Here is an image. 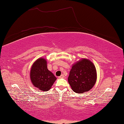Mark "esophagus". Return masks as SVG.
Returning a JSON list of instances; mask_svg holds the SVG:
<instances>
[{
    "mask_svg": "<svg viewBox=\"0 0 124 124\" xmlns=\"http://www.w3.org/2000/svg\"><path fill=\"white\" fill-rule=\"evenodd\" d=\"M64 76L63 75H61L58 78H64Z\"/></svg>",
    "mask_w": 124,
    "mask_h": 124,
    "instance_id": "1",
    "label": "esophagus"
}]
</instances>
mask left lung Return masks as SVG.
Here are the masks:
<instances>
[{
    "label": "left lung",
    "mask_w": 124,
    "mask_h": 124,
    "mask_svg": "<svg viewBox=\"0 0 124 124\" xmlns=\"http://www.w3.org/2000/svg\"><path fill=\"white\" fill-rule=\"evenodd\" d=\"M96 79L97 73L94 64L87 59H82L72 65L68 82L73 92L82 94L91 90Z\"/></svg>",
    "instance_id": "left-lung-1"
}]
</instances>
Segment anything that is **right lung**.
<instances>
[{"instance_id":"obj_1","label":"right lung","mask_w":124,"mask_h":124,"mask_svg":"<svg viewBox=\"0 0 124 124\" xmlns=\"http://www.w3.org/2000/svg\"><path fill=\"white\" fill-rule=\"evenodd\" d=\"M30 77L34 86L42 91L49 90L56 79L48 70L46 59L42 58H39L32 64Z\"/></svg>"}]
</instances>
